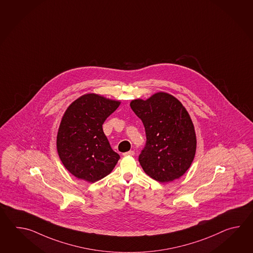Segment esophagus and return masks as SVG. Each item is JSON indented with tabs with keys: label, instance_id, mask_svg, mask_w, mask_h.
<instances>
[{
	"label": "esophagus",
	"instance_id": "1",
	"mask_svg": "<svg viewBox=\"0 0 253 253\" xmlns=\"http://www.w3.org/2000/svg\"><path fill=\"white\" fill-rule=\"evenodd\" d=\"M134 151H128V152H126V153H124L123 154V156H134Z\"/></svg>",
	"mask_w": 253,
	"mask_h": 253
}]
</instances>
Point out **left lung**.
<instances>
[{"instance_id":"obj_1","label":"left lung","mask_w":253,"mask_h":253,"mask_svg":"<svg viewBox=\"0 0 253 253\" xmlns=\"http://www.w3.org/2000/svg\"><path fill=\"white\" fill-rule=\"evenodd\" d=\"M130 107L145 129L146 144L138 161L151 178L161 183L181 177L194 161L196 134L187 110L176 97L157 92L134 99Z\"/></svg>"}]
</instances>
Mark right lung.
<instances>
[{"instance_id":"obj_1","label":"right lung","mask_w":253,"mask_h":253,"mask_svg":"<svg viewBox=\"0 0 253 253\" xmlns=\"http://www.w3.org/2000/svg\"><path fill=\"white\" fill-rule=\"evenodd\" d=\"M119 105V100L88 93L66 109L57 134V150L65 168L76 177L95 183L116 167L120 156L109 145L102 125Z\"/></svg>"}]
</instances>
